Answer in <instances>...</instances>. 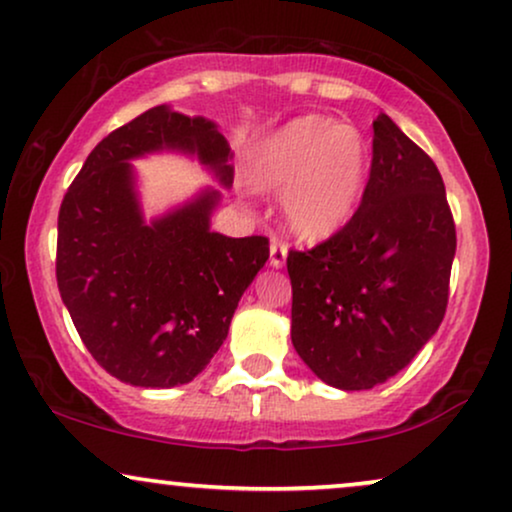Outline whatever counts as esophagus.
I'll return each instance as SVG.
<instances>
[{"label":"esophagus","mask_w":512,"mask_h":512,"mask_svg":"<svg viewBox=\"0 0 512 512\" xmlns=\"http://www.w3.org/2000/svg\"><path fill=\"white\" fill-rule=\"evenodd\" d=\"M286 260H288V248L283 245L281 241H276V238H271L269 243V264L274 269H281L286 267Z\"/></svg>","instance_id":"obj_1"}]
</instances>
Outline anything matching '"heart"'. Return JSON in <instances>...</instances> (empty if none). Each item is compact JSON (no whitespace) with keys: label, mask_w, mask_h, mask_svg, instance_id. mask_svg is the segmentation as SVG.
<instances>
[{"label":"heart","mask_w":512,"mask_h":512,"mask_svg":"<svg viewBox=\"0 0 512 512\" xmlns=\"http://www.w3.org/2000/svg\"><path fill=\"white\" fill-rule=\"evenodd\" d=\"M368 165V144L357 127L302 115L257 146L252 184L260 191H283L281 217L297 241L323 243L352 219Z\"/></svg>","instance_id":"1"}]
</instances>
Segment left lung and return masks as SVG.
<instances>
[{
    "mask_svg": "<svg viewBox=\"0 0 512 512\" xmlns=\"http://www.w3.org/2000/svg\"><path fill=\"white\" fill-rule=\"evenodd\" d=\"M454 255L442 174L378 115L359 210L326 243L288 255L295 352L338 390L383 385L437 333Z\"/></svg>",
    "mask_w": 512,
    "mask_h": 512,
    "instance_id": "obj_1",
    "label": "left lung"
}]
</instances>
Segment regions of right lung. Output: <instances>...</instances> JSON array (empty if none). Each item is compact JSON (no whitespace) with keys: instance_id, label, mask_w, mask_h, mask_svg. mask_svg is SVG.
I'll use <instances>...</instances> for the list:
<instances>
[{"instance_id":"obj_1","label":"right lung","mask_w":512,"mask_h":512,"mask_svg":"<svg viewBox=\"0 0 512 512\" xmlns=\"http://www.w3.org/2000/svg\"><path fill=\"white\" fill-rule=\"evenodd\" d=\"M181 153L234 184L229 141L208 118L155 106L84 160L58 212L56 281L77 333L108 373L134 387L191 383L229 335L238 300L269 260L264 236L210 229L222 200L203 189L146 222L132 160Z\"/></svg>"}]
</instances>
